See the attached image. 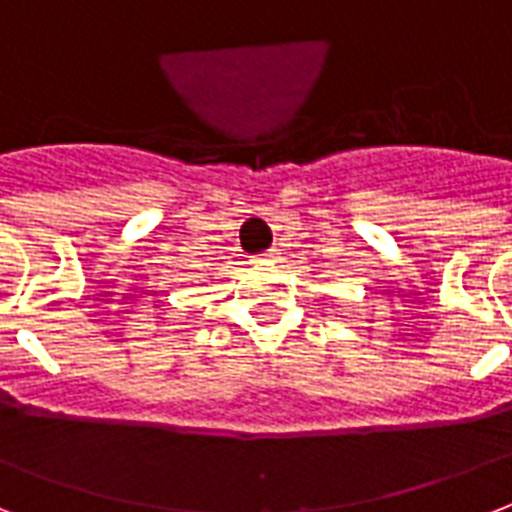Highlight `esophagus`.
<instances>
[{"instance_id": "34e87169", "label": "esophagus", "mask_w": 512, "mask_h": 512, "mask_svg": "<svg viewBox=\"0 0 512 512\" xmlns=\"http://www.w3.org/2000/svg\"><path fill=\"white\" fill-rule=\"evenodd\" d=\"M276 255H279L276 249H268V252H263V255H260V260H265V263H268V260H276Z\"/></svg>"}]
</instances>
